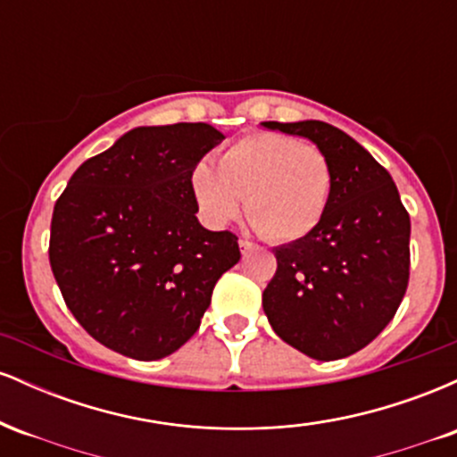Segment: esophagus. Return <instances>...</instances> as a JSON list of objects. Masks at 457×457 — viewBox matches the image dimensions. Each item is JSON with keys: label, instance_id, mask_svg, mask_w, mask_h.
<instances>
[{"label": "esophagus", "instance_id": "1", "mask_svg": "<svg viewBox=\"0 0 457 457\" xmlns=\"http://www.w3.org/2000/svg\"><path fill=\"white\" fill-rule=\"evenodd\" d=\"M238 246H240V251H243V255L255 249V245L251 243V240H246V238H240V240H238Z\"/></svg>", "mask_w": 457, "mask_h": 457}]
</instances>
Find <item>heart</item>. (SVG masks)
Masks as SVG:
<instances>
[{"label":"heart","mask_w":457,"mask_h":457,"mask_svg":"<svg viewBox=\"0 0 457 457\" xmlns=\"http://www.w3.org/2000/svg\"><path fill=\"white\" fill-rule=\"evenodd\" d=\"M191 185L199 211L214 225L238 212L272 243L305 238L318 228L333 193V165L313 144L277 133H251L228 145L217 170L193 167Z\"/></svg>","instance_id":"1"}]
</instances>
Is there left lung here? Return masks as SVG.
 Masks as SVG:
<instances>
[{
    "label": "left lung",
    "mask_w": 457,
    "mask_h": 457,
    "mask_svg": "<svg viewBox=\"0 0 457 457\" xmlns=\"http://www.w3.org/2000/svg\"><path fill=\"white\" fill-rule=\"evenodd\" d=\"M312 139L333 165L322 221L272 249L277 270L262 295L272 330L318 361L359 353L400 307L411 277V217L389 171L363 145L320 120L264 122Z\"/></svg>",
    "instance_id": "8db88e82"
}]
</instances>
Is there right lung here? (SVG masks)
<instances>
[{
  "label": "right lung",
  "instance_id": "add662e5",
  "mask_svg": "<svg viewBox=\"0 0 457 457\" xmlns=\"http://www.w3.org/2000/svg\"><path fill=\"white\" fill-rule=\"evenodd\" d=\"M221 141L204 122L133 129L83 162L57 197L51 270L77 322L115 353H176L240 260L238 236L195 217L193 167Z\"/></svg>",
  "mask_w": 457,
  "mask_h": 457
}]
</instances>
